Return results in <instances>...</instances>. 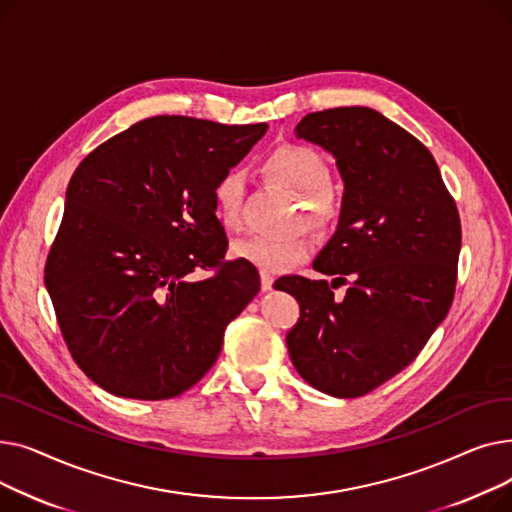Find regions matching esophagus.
Here are the masks:
<instances>
[{
    "label": "esophagus",
    "instance_id": "esophagus-1",
    "mask_svg": "<svg viewBox=\"0 0 512 512\" xmlns=\"http://www.w3.org/2000/svg\"><path fill=\"white\" fill-rule=\"evenodd\" d=\"M272 284H274V276H270L267 272H261V290L267 292L272 288Z\"/></svg>",
    "mask_w": 512,
    "mask_h": 512
}]
</instances>
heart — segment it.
I'll list each match as a JSON object with an SVG mask.
<instances>
[{"label": "heart", "instance_id": "obj_1", "mask_svg": "<svg viewBox=\"0 0 512 512\" xmlns=\"http://www.w3.org/2000/svg\"><path fill=\"white\" fill-rule=\"evenodd\" d=\"M263 172L282 188L301 193L307 218L313 226L326 228L338 215V201L330 188V166L326 157L307 145L286 143L263 159ZM245 176L236 170L224 172L213 186V203L218 218L226 228H240L242 201H245ZM232 253L259 267L261 272L280 274L292 265L305 261L311 253V242L303 232L284 238L251 236L238 240Z\"/></svg>", "mask_w": 512, "mask_h": 512}]
</instances>
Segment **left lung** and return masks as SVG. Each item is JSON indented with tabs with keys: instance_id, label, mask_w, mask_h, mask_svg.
Instances as JSON below:
<instances>
[{
	"instance_id": "8db88e82",
	"label": "left lung",
	"mask_w": 512,
	"mask_h": 512,
	"mask_svg": "<svg viewBox=\"0 0 512 512\" xmlns=\"http://www.w3.org/2000/svg\"><path fill=\"white\" fill-rule=\"evenodd\" d=\"M294 134L336 159L344 195L336 232L313 261L334 280L274 284L301 307L288 355L319 392L355 398L413 363L444 321L461 253L459 211L434 155L371 107L307 114ZM346 277L352 286L334 300L331 288Z\"/></svg>"
}]
</instances>
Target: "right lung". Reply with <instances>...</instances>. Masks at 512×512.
Returning <instances> with one entry per match:
<instances>
[{
  "label": "right lung",
  "instance_id": "add662e5",
  "mask_svg": "<svg viewBox=\"0 0 512 512\" xmlns=\"http://www.w3.org/2000/svg\"><path fill=\"white\" fill-rule=\"evenodd\" d=\"M265 130L155 116L72 174L45 288L74 361L105 392L164 400L195 386L259 292L253 263H222L213 186ZM197 269L216 272L197 281Z\"/></svg>",
  "mask_w": 512,
  "mask_h": 512
}]
</instances>
